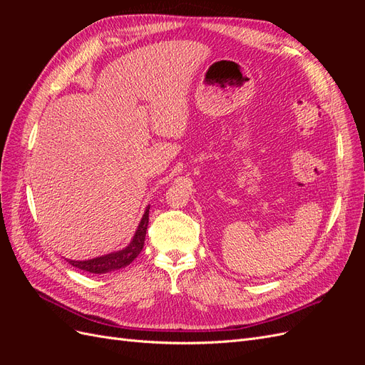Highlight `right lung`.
Here are the masks:
<instances>
[{"label": "right lung", "mask_w": 365, "mask_h": 365, "mask_svg": "<svg viewBox=\"0 0 365 365\" xmlns=\"http://www.w3.org/2000/svg\"><path fill=\"white\" fill-rule=\"evenodd\" d=\"M148 224H149V207L146 208L145 215H143L141 222L135 231V236L132 239L130 244L121 251L106 254V256L102 257H96L91 260H68L71 267H76L79 269L93 272V274H103L109 272L114 269H120L128 267L129 263L134 262L137 259L138 254L141 252L143 247H145V237H146V231H148Z\"/></svg>", "instance_id": "1"}]
</instances>
